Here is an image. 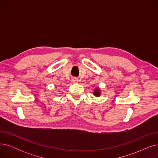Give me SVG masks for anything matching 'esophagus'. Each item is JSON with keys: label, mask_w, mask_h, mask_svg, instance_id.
Instances as JSON below:
<instances>
[{"label": "esophagus", "mask_w": 158, "mask_h": 158, "mask_svg": "<svg viewBox=\"0 0 158 158\" xmlns=\"http://www.w3.org/2000/svg\"><path fill=\"white\" fill-rule=\"evenodd\" d=\"M78 81V80L76 79V78H74L72 79V82H77Z\"/></svg>", "instance_id": "obj_1"}]
</instances>
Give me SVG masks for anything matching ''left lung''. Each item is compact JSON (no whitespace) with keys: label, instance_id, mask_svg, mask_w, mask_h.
Instances as JSON below:
<instances>
[{"label":"left lung","instance_id":"1","mask_svg":"<svg viewBox=\"0 0 158 158\" xmlns=\"http://www.w3.org/2000/svg\"><path fill=\"white\" fill-rule=\"evenodd\" d=\"M94 95H95L96 97H98L99 95H101L100 90H99L98 88H97V89H95V91H94Z\"/></svg>","mask_w":158,"mask_h":158}]
</instances>
